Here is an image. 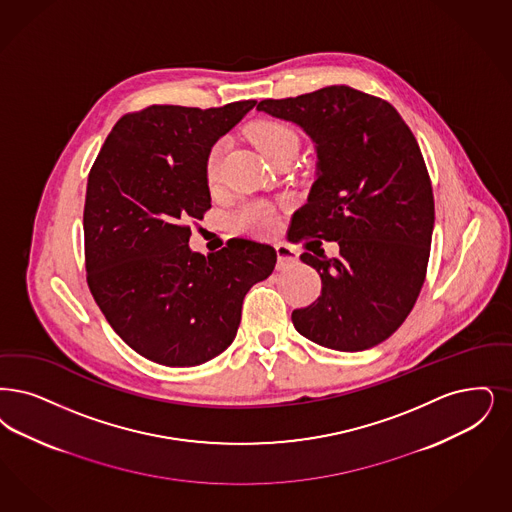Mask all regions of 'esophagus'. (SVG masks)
<instances>
[{
  "instance_id": "esophagus-1",
  "label": "esophagus",
  "mask_w": 512,
  "mask_h": 512,
  "mask_svg": "<svg viewBox=\"0 0 512 512\" xmlns=\"http://www.w3.org/2000/svg\"><path fill=\"white\" fill-rule=\"evenodd\" d=\"M276 255H278V263H276L278 270H284L287 266L297 265V261H299L297 251L286 246V244H278L276 246Z\"/></svg>"
}]
</instances>
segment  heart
Instances as JSON below:
<instances>
[{
	"label": "heart",
	"mask_w": 512,
	"mask_h": 512,
	"mask_svg": "<svg viewBox=\"0 0 512 512\" xmlns=\"http://www.w3.org/2000/svg\"><path fill=\"white\" fill-rule=\"evenodd\" d=\"M251 139H253V143L257 144V148L265 154L266 160H270L276 154L287 152V150L297 152V148H299V137H297L295 129H291L286 123L274 122V120L253 123ZM223 152H225V141H219L211 146V150L207 154L205 177L211 186L219 183ZM234 223L244 232L255 234V236H265V234L274 232V228L278 225V219H276V211L270 205L246 204L236 211Z\"/></svg>",
	"instance_id": "heart-1"
}]
</instances>
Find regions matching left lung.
Returning a JSON list of instances; mask_svg holds the SVG:
<instances>
[{"mask_svg": "<svg viewBox=\"0 0 512 512\" xmlns=\"http://www.w3.org/2000/svg\"><path fill=\"white\" fill-rule=\"evenodd\" d=\"M257 110L295 123L314 144L316 179L291 240L340 244L335 260L319 240L303 244L322 295L293 310V326L343 352L383 343L408 318L429 263L434 198L419 144L394 106L348 85L266 99Z\"/></svg>", "mask_w": 512, "mask_h": 512, "instance_id": "obj_1", "label": "left lung"}]
</instances>
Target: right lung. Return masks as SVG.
Instances as JSON below:
<instances>
[{
  "instance_id": "right-lung-1",
  "label": "right lung",
  "mask_w": 512,
  "mask_h": 512,
  "mask_svg": "<svg viewBox=\"0 0 512 512\" xmlns=\"http://www.w3.org/2000/svg\"><path fill=\"white\" fill-rule=\"evenodd\" d=\"M257 101L221 108L148 106L114 125L87 179L83 232L89 289L108 324L144 358L200 366L236 337L249 287L276 249L236 240L207 257L190 219L211 207V146Z\"/></svg>"
}]
</instances>
